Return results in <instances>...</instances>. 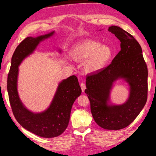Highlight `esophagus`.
Returning a JSON list of instances; mask_svg holds the SVG:
<instances>
[{"label":"esophagus","instance_id":"obj_1","mask_svg":"<svg viewBox=\"0 0 156 156\" xmlns=\"http://www.w3.org/2000/svg\"><path fill=\"white\" fill-rule=\"evenodd\" d=\"M80 86H81V88H82V92H84L85 89H86V85H85V83H81V84H80Z\"/></svg>","mask_w":156,"mask_h":156}]
</instances>
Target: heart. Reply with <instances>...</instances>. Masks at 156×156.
I'll return each mask as SVG.
<instances>
[{
  "label": "heart",
  "mask_w": 156,
  "mask_h": 156,
  "mask_svg": "<svg viewBox=\"0 0 156 156\" xmlns=\"http://www.w3.org/2000/svg\"><path fill=\"white\" fill-rule=\"evenodd\" d=\"M112 55V48L94 40L79 43L71 51L72 58L76 62H83L87 74L98 73L108 65Z\"/></svg>",
  "instance_id": "1"
}]
</instances>
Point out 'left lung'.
<instances>
[{
	"instance_id": "8db88e82",
	"label": "left lung",
	"mask_w": 156,
	"mask_h": 156,
	"mask_svg": "<svg viewBox=\"0 0 156 156\" xmlns=\"http://www.w3.org/2000/svg\"><path fill=\"white\" fill-rule=\"evenodd\" d=\"M108 30L119 40L121 50L109 66L87 76L85 93L97 125L105 129L119 130L129 125L146 104L148 69L141 47L130 34L117 26L109 27ZM118 80L128 87V98L122 104L114 103L111 98Z\"/></svg>"
}]
</instances>
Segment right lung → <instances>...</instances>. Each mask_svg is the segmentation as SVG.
<instances>
[{
	"instance_id": "add662e5",
	"label": "right lung",
	"mask_w": 156,
	"mask_h": 156,
	"mask_svg": "<svg viewBox=\"0 0 156 156\" xmlns=\"http://www.w3.org/2000/svg\"><path fill=\"white\" fill-rule=\"evenodd\" d=\"M55 33V31H53L37 37H29L20 43L11 59L7 82L9 100L15 119L22 127L44 138H53L65 132L73 103L82 94L77 78L73 75L58 83L51 102L43 111L35 112L29 110L20 98L18 92L19 66L34 53L41 43L50 39ZM58 53L61 54L62 49L58 48Z\"/></svg>"
}]
</instances>
